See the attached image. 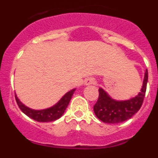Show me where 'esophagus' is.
<instances>
[{
    "instance_id": "1",
    "label": "esophagus",
    "mask_w": 158,
    "mask_h": 158,
    "mask_svg": "<svg viewBox=\"0 0 158 158\" xmlns=\"http://www.w3.org/2000/svg\"><path fill=\"white\" fill-rule=\"evenodd\" d=\"M95 82H96V81H95L94 78L89 77L87 79H85V85H93Z\"/></svg>"
}]
</instances>
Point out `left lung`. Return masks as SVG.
<instances>
[{"label":"left lung","mask_w":158,"mask_h":158,"mask_svg":"<svg viewBox=\"0 0 158 158\" xmlns=\"http://www.w3.org/2000/svg\"><path fill=\"white\" fill-rule=\"evenodd\" d=\"M148 81V71L146 70L141 91L133 98L127 100H115L104 89H99V98L93 107L96 117L106 123H119L135 115L143 103Z\"/></svg>","instance_id":"obj_1"}]
</instances>
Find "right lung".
I'll use <instances>...</instances> for the list:
<instances>
[{"mask_svg": "<svg viewBox=\"0 0 158 158\" xmlns=\"http://www.w3.org/2000/svg\"><path fill=\"white\" fill-rule=\"evenodd\" d=\"M75 91V89H72L67 93H65L62 98L52 107L43 110H34L29 108L19 101L16 95V100L18 106L25 115L30 117L31 118L37 121V122H52L56 120L63 115L66 109L67 106L70 101L72 96Z\"/></svg>", "mask_w": 158, "mask_h": 158, "instance_id": "1", "label": "right lung"}]
</instances>
